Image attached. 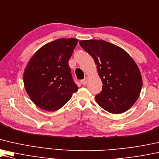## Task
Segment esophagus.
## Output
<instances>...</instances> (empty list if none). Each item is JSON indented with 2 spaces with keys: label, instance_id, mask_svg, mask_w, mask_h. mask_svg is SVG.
Returning <instances> with one entry per match:
<instances>
[{
  "label": "esophagus",
  "instance_id": "34e87169",
  "mask_svg": "<svg viewBox=\"0 0 159 159\" xmlns=\"http://www.w3.org/2000/svg\"><path fill=\"white\" fill-rule=\"evenodd\" d=\"M87 80H88V78L85 77L84 80H82L81 81H80V82H81V84L82 85H86L87 83Z\"/></svg>",
  "mask_w": 159,
  "mask_h": 159
}]
</instances>
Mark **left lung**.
<instances>
[{"instance_id": "8db88e82", "label": "left lung", "mask_w": 159, "mask_h": 159, "mask_svg": "<svg viewBox=\"0 0 159 159\" xmlns=\"http://www.w3.org/2000/svg\"><path fill=\"white\" fill-rule=\"evenodd\" d=\"M80 44L97 64L102 89L95 96L101 107L112 114L127 111L136 102L143 81L134 60L125 50L104 40H82Z\"/></svg>"}]
</instances>
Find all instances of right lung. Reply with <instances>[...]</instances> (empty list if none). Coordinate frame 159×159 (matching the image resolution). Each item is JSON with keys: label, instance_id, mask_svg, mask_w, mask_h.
<instances>
[{"label": "right lung", "instance_id": "1", "mask_svg": "<svg viewBox=\"0 0 159 159\" xmlns=\"http://www.w3.org/2000/svg\"><path fill=\"white\" fill-rule=\"evenodd\" d=\"M77 39H59L43 45L30 59L24 72V84L36 106L47 111L60 109L76 93L69 66Z\"/></svg>", "mask_w": 159, "mask_h": 159}]
</instances>
